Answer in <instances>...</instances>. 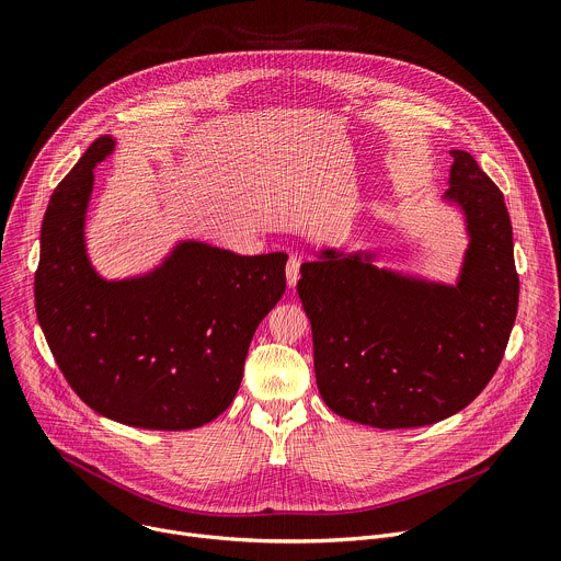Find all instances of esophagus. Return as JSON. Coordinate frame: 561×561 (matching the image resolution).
I'll list each match as a JSON object with an SVG mask.
<instances>
[{
  "mask_svg": "<svg viewBox=\"0 0 561 561\" xmlns=\"http://www.w3.org/2000/svg\"><path fill=\"white\" fill-rule=\"evenodd\" d=\"M299 260L293 255L286 264V282H288V288H295L297 282H299Z\"/></svg>",
  "mask_w": 561,
  "mask_h": 561,
  "instance_id": "esophagus-1",
  "label": "esophagus"
}]
</instances>
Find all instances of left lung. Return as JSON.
I'll list each match as a JSON object with an SVG mask.
<instances>
[{
  "instance_id": "left-lung-1",
  "label": "left lung",
  "mask_w": 561,
  "mask_h": 561,
  "mask_svg": "<svg viewBox=\"0 0 561 561\" xmlns=\"http://www.w3.org/2000/svg\"><path fill=\"white\" fill-rule=\"evenodd\" d=\"M444 202L466 226L455 284L379 268L377 251L322 249L301 264L314 377L327 407L373 428L442 422L495 375L519 301L502 191L466 150H450Z\"/></svg>"
}]
</instances>
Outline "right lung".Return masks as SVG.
I'll return each instance as SVG.
<instances>
[{"instance_id": "1", "label": "right lung", "mask_w": 561, "mask_h": 561, "mask_svg": "<svg viewBox=\"0 0 561 561\" xmlns=\"http://www.w3.org/2000/svg\"><path fill=\"white\" fill-rule=\"evenodd\" d=\"M95 139L55 188L42 224L35 308L70 388L95 413L135 428L191 431L219 417L251 340L286 290V253L234 255L180 239L154 268L106 279L87 249Z\"/></svg>"}]
</instances>
